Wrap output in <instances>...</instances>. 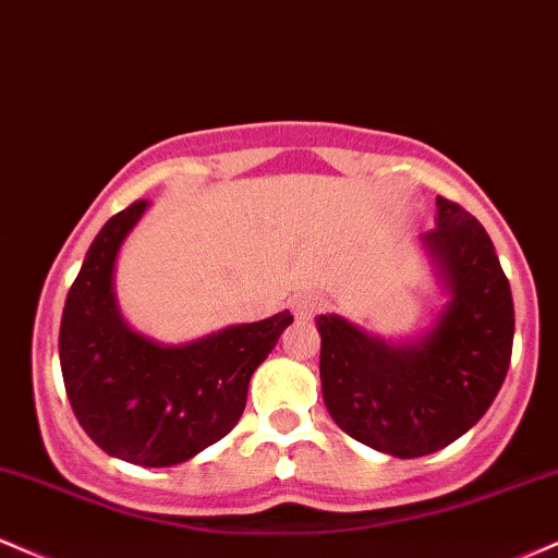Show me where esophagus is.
Instances as JSON below:
<instances>
[{
  "instance_id": "34e87169",
  "label": "esophagus",
  "mask_w": 558,
  "mask_h": 558,
  "mask_svg": "<svg viewBox=\"0 0 558 558\" xmlns=\"http://www.w3.org/2000/svg\"><path fill=\"white\" fill-rule=\"evenodd\" d=\"M324 307H326L324 298H320V294H313V292L298 294V298L292 300V313H294V318H300V320L316 318Z\"/></svg>"
}]
</instances>
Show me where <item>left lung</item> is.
Returning a JSON list of instances; mask_svg holds the SVG:
<instances>
[{"label": "left lung", "instance_id": "8db88e82", "mask_svg": "<svg viewBox=\"0 0 558 558\" xmlns=\"http://www.w3.org/2000/svg\"><path fill=\"white\" fill-rule=\"evenodd\" d=\"M423 242L441 266L451 303L415 344H389L339 316H320V386L344 434L391 457L434 454L486 415L514 342L509 279L488 232L438 195Z\"/></svg>", "mask_w": 558, "mask_h": 558}]
</instances>
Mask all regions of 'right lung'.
Segmentation results:
<instances>
[{
    "label": "right lung",
    "instance_id": "add662e5",
    "mask_svg": "<svg viewBox=\"0 0 558 558\" xmlns=\"http://www.w3.org/2000/svg\"><path fill=\"white\" fill-rule=\"evenodd\" d=\"M148 201L114 214L85 253L59 326L64 389L83 430L107 454L141 468H169L225 438L240 421L253 371L268 357L290 311L229 326L182 347L130 331L111 274L122 240Z\"/></svg>",
    "mask_w": 558,
    "mask_h": 558
}]
</instances>
